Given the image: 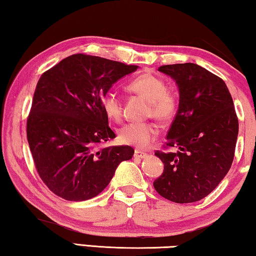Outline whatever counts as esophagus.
Wrapping results in <instances>:
<instances>
[{
  "label": "esophagus",
  "instance_id": "obj_1",
  "mask_svg": "<svg viewBox=\"0 0 256 256\" xmlns=\"http://www.w3.org/2000/svg\"><path fill=\"white\" fill-rule=\"evenodd\" d=\"M146 156H148V154L144 152V151H142V150H136V151H134V157H136V158L144 159V158L146 157Z\"/></svg>",
  "mask_w": 256,
  "mask_h": 256
}]
</instances>
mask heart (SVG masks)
I'll return each instance as SVG.
<instances>
[{"label": "heart", "instance_id": "obj_1", "mask_svg": "<svg viewBox=\"0 0 256 256\" xmlns=\"http://www.w3.org/2000/svg\"><path fill=\"white\" fill-rule=\"evenodd\" d=\"M128 92L140 94L149 102L148 115L162 122L170 120L176 115L180 105V94L176 88L167 86L164 79L152 73H142L128 82ZM102 108L107 118L118 120L122 116V102L115 92H108L102 97ZM159 126L154 122H132L120 130L123 144L146 148L157 138Z\"/></svg>", "mask_w": 256, "mask_h": 256}]
</instances>
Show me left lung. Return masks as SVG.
Listing matches in <instances>:
<instances>
[{
	"label": "left lung",
	"mask_w": 256,
	"mask_h": 256,
	"mask_svg": "<svg viewBox=\"0 0 256 256\" xmlns=\"http://www.w3.org/2000/svg\"><path fill=\"white\" fill-rule=\"evenodd\" d=\"M158 71L176 81L180 105L164 146L166 150L154 152L164 162V172L154 186L175 203L200 201L232 167L238 136L232 98L222 78L198 64H170ZM172 146L176 153L166 151Z\"/></svg>",
	"instance_id": "8db88e82"
}]
</instances>
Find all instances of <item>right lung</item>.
I'll return each mask as SVG.
<instances>
[{
  "label": "right lung",
  "mask_w": 256,
  "mask_h": 256,
  "mask_svg": "<svg viewBox=\"0 0 256 256\" xmlns=\"http://www.w3.org/2000/svg\"><path fill=\"white\" fill-rule=\"evenodd\" d=\"M136 66L73 54L42 74L27 118V138L38 175L68 201L97 196L118 164L132 158L130 146H102L116 136L102 97Z\"/></svg>",
  "instance_id": "obj_1"
}]
</instances>
